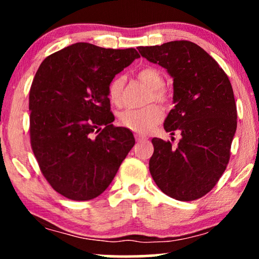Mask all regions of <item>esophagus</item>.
I'll return each instance as SVG.
<instances>
[{
	"label": "esophagus",
	"mask_w": 259,
	"mask_h": 259,
	"mask_svg": "<svg viewBox=\"0 0 259 259\" xmlns=\"http://www.w3.org/2000/svg\"><path fill=\"white\" fill-rule=\"evenodd\" d=\"M148 138L146 136H141V134H136V140L138 143H144V141H147Z\"/></svg>",
	"instance_id": "esophagus-1"
}]
</instances>
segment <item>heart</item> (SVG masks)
I'll list each match as a JSON object with an SVG mask.
<instances>
[{"label":"heart","instance_id":"heart-1","mask_svg":"<svg viewBox=\"0 0 259 259\" xmlns=\"http://www.w3.org/2000/svg\"><path fill=\"white\" fill-rule=\"evenodd\" d=\"M137 77L152 91L150 101L154 100L160 104L167 101V95L162 90L165 86V79L162 74L153 67H145L137 73ZM123 84L125 79L122 76H115L108 86V98L113 105L122 106L123 104ZM162 112L158 106L151 105L140 109H126L120 113V123L126 128L138 133H147L160 122Z\"/></svg>","mask_w":259,"mask_h":259}]
</instances>
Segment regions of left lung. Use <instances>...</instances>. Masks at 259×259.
Here are the masks:
<instances>
[{
  "label": "left lung",
  "mask_w": 259,
  "mask_h": 259,
  "mask_svg": "<svg viewBox=\"0 0 259 259\" xmlns=\"http://www.w3.org/2000/svg\"><path fill=\"white\" fill-rule=\"evenodd\" d=\"M138 51L173 79L175 108L164 128L180 134L177 146L152 139L151 176L168 197L196 200L213 189L229 162L237 128L232 86L217 61L193 42L171 41Z\"/></svg>",
  "instance_id": "1"
}]
</instances>
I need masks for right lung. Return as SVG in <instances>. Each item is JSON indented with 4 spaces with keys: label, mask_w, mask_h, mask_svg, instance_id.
<instances>
[{
    "label": "right lung",
    "mask_w": 259,
    "mask_h": 259,
    "mask_svg": "<svg viewBox=\"0 0 259 259\" xmlns=\"http://www.w3.org/2000/svg\"><path fill=\"white\" fill-rule=\"evenodd\" d=\"M140 56L77 42L46 58L29 93L30 143L45 178L72 200H90L109 186L136 144L114 127L108 86Z\"/></svg>",
    "instance_id": "obj_1"
}]
</instances>
